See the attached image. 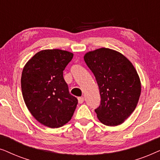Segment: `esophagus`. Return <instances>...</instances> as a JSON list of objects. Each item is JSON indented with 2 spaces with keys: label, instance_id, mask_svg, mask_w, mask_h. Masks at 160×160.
I'll return each mask as SVG.
<instances>
[{
  "label": "esophagus",
  "instance_id": "34e87169",
  "mask_svg": "<svg viewBox=\"0 0 160 160\" xmlns=\"http://www.w3.org/2000/svg\"><path fill=\"white\" fill-rule=\"evenodd\" d=\"M84 98L83 97H79L78 98V103H83L84 102Z\"/></svg>",
  "mask_w": 160,
  "mask_h": 160
}]
</instances>
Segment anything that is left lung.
Returning a JSON list of instances; mask_svg holds the SVG:
<instances>
[{
  "label": "left lung",
  "mask_w": 160,
  "mask_h": 160,
  "mask_svg": "<svg viewBox=\"0 0 160 160\" xmlns=\"http://www.w3.org/2000/svg\"><path fill=\"white\" fill-rule=\"evenodd\" d=\"M84 59L100 89L101 102L95 110L98 119L107 126L122 124L141 95V83L135 67L122 53L108 48L87 52Z\"/></svg>",
  "instance_id": "left-lung-1"
}]
</instances>
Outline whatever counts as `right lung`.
Here are the masks:
<instances>
[{
  "mask_svg": "<svg viewBox=\"0 0 160 160\" xmlns=\"http://www.w3.org/2000/svg\"><path fill=\"white\" fill-rule=\"evenodd\" d=\"M73 57L62 49L41 50L22 70L21 87L26 106L37 121L48 128L68 123L78 104L63 78V71Z\"/></svg>",
  "mask_w": 160,
  "mask_h": 160,
  "instance_id": "add662e5",
  "label": "right lung"
}]
</instances>
